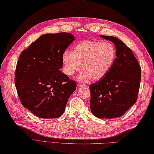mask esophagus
Masks as SVG:
<instances>
[{
    "label": "esophagus",
    "mask_w": 154,
    "mask_h": 154,
    "mask_svg": "<svg viewBox=\"0 0 154 154\" xmlns=\"http://www.w3.org/2000/svg\"><path fill=\"white\" fill-rule=\"evenodd\" d=\"M82 86H84V87H86V86H87V85L84 84H82V83H78V87L80 88V87H82Z\"/></svg>",
    "instance_id": "1"
}]
</instances>
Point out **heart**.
I'll list each match as a JSON object with an SVG mask.
<instances>
[{
	"label": "heart",
	"mask_w": 154,
	"mask_h": 154,
	"mask_svg": "<svg viewBox=\"0 0 154 154\" xmlns=\"http://www.w3.org/2000/svg\"><path fill=\"white\" fill-rule=\"evenodd\" d=\"M116 50L109 42L85 40L74 45L71 53L65 51L62 56L64 72L72 76L82 68L78 76L82 81L102 79L110 70L115 61Z\"/></svg>",
	"instance_id": "b5f03b06"
}]
</instances>
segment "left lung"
Here are the masks:
<instances>
[{"instance_id": "1", "label": "left lung", "mask_w": 154, "mask_h": 154, "mask_svg": "<svg viewBox=\"0 0 154 154\" xmlns=\"http://www.w3.org/2000/svg\"><path fill=\"white\" fill-rule=\"evenodd\" d=\"M100 36L115 44L116 57L106 76L89 85L90 108L97 118L120 117L137 100L141 68L132 50L122 40L114 36Z\"/></svg>"}]
</instances>
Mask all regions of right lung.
<instances>
[{
    "label": "right lung",
    "instance_id": "right-lung-1",
    "mask_svg": "<svg viewBox=\"0 0 154 154\" xmlns=\"http://www.w3.org/2000/svg\"><path fill=\"white\" fill-rule=\"evenodd\" d=\"M74 39L68 32L46 34L31 43L19 57L15 73L19 99L37 117H60L76 90V82L60 70L63 54Z\"/></svg>",
    "mask_w": 154,
    "mask_h": 154
}]
</instances>
